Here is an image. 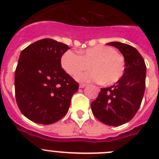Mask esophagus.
<instances>
[{"label":"esophagus","instance_id":"obj_1","mask_svg":"<svg viewBox=\"0 0 159 159\" xmlns=\"http://www.w3.org/2000/svg\"><path fill=\"white\" fill-rule=\"evenodd\" d=\"M87 84H80V88H84V87H86Z\"/></svg>","mask_w":159,"mask_h":159}]
</instances>
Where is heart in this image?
Segmentation results:
<instances>
[{
  "label": "heart",
  "instance_id": "obj_1",
  "mask_svg": "<svg viewBox=\"0 0 159 159\" xmlns=\"http://www.w3.org/2000/svg\"><path fill=\"white\" fill-rule=\"evenodd\" d=\"M61 64L64 69L72 76L91 67L92 71L79 75L77 80L101 82L105 85L119 82L125 72L124 58L116 53L113 48L107 46L89 48L82 52L81 56L67 51L61 59Z\"/></svg>",
  "mask_w": 159,
  "mask_h": 159
}]
</instances>
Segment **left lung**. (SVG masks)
<instances>
[{"label":"left lung","mask_w":159,"mask_h":159,"mask_svg":"<svg viewBox=\"0 0 159 159\" xmlns=\"http://www.w3.org/2000/svg\"><path fill=\"white\" fill-rule=\"evenodd\" d=\"M123 54L125 72L119 82L101 88L97 99L92 102L94 116L106 125L118 127L127 123L140 107L146 88V67L137 49L121 42H110Z\"/></svg>","instance_id":"8db88e82"}]
</instances>
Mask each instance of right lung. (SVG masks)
Wrapping results in <instances>:
<instances>
[{
    "mask_svg": "<svg viewBox=\"0 0 159 159\" xmlns=\"http://www.w3.org/2000/svg\"><path fill=\"white\" fill-rule=\"evenodd\" d=\"M69 49L52 39H42L25 48L15 71V95L18 107L31 121L52 124L65 116L75 82L61 67V57Z\"/></svg>",
    "mask_w": 159,
    "mask_h": 159,
    "instance_id": "right-lung-1",
    "label": "right lung"
}]
</instances>
